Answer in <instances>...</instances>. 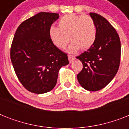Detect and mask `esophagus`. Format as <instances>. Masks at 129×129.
Returning <instances> with one entry per match:
<instances>
[{
  "mask_svg": "<svg viewBox=\"0 0 129 129\" xmlns=\"http://www.w3.org/2000/svg\"><path fill=\"white\" fill-rule=\"evenodd\" d=\"M75 59H76V57L74 55H68V60L70 63H72Z\"/></svg>",
  "mask_w": 129,
  "mask_h": 129,
  "instance_id": "esophagus-1",
  "label": "esophagus"
}]
</instances>
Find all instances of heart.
Instances as JSON below:
<instances>
[{
	"label": "heart",
	"mask_w": 129,
	"mask_h": 129,
	"mask_svg": "<svg viewBox=\"0 0 129 129\" xmlns=\"http://www.w3.org/2000/svg\"><path fill=\"white\" fill-rule=\"evenodd\" d=\"M58 25L59 27L51 26L49 29L51 41L58 49H64L70 39L72 42L67 51L76 53L80 48L88 49L96 41V23L89 15L67 14L59 19Z\"/></svg>",
	"instance_id": "heart-1"
}]
</instances>
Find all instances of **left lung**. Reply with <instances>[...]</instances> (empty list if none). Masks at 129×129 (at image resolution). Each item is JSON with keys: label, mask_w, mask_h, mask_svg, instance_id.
Returning a JSON list of instances; mask_svg holds the SVG:
<instances>
[{"label": "left lung", "mask_w": 129, "mask_h": 129, "mask_svg": "<svg viewBox=\"0 0 129 129\" xmlns=\"http://www.w3.org/2000/svg\"><path fill=\"white\" fill-rule=\"evenodd\" d=\"M90 15L96 23V41L88 51L76 57L83 64L77 78L85 90L95 92L107 86L116 76L121 45L117 32L105 18L94 13Z\"/></svg>", "instance_id": "obj_1"}]
</instances>
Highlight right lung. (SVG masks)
<instances>
[{
  "label": "right lung",
  "mask_w": 129,
  "mask_h": 129,
  "mask_svg": "<svg viewBox=\"0 0 129 129\" xmlns=\"http://www.w3.org/2000/svg\"><path fill=\"white\" fill-rule=\"evenodd\" d=\"M58 13L41 12L17 28L11 48L16 75L28 91L41 94L53 89L59 70L69 63L66 53L51 41L49 29Z\"/></svg>",
  "instance_id": "obj_1"
}]
</instances>
